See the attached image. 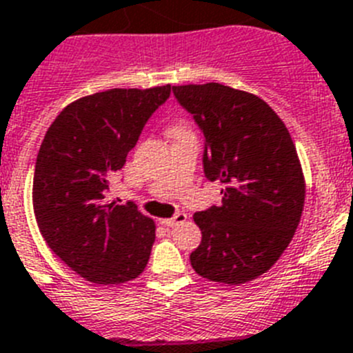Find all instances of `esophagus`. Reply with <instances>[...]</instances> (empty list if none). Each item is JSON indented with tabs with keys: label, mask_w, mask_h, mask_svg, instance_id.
<instances>
[{
	"label": "esophagus",
	"mask_w": 353,
	"mask_h": 353,
	"mask_svg": "<svg viewBox=\"0 0 353 353\" xmlns=\"http://www.w3.org/2000/svg\"><path fill=\"white\" fill-rule=\"evenodd\" d=\"M186 220H188V216L184 214V212H177V214H174L172 218H165V220H160V223L163 225V227H177V225L184 223Z\"/></svg>",
	"instance_id": "obj_1"
}]
</instances>
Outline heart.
<instances>
[{
    "label": "heart",
    "mask_w": 353,
    "mask_h": 353,
    "mask_svg": "<svg viewBox=\"0 0 353 353\" xmlns=\"http://www.w3.org/2000/svg\"><path fill=\"white\" fill-rule=\"evenodd\" d=\"M181 132H186V130H184V128H181V126H176V128L172 130V133H181Z\"/></svg>",
    "instance_id": "heart-1"
}]
</instances>
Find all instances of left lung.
Masks as SVG:
<instances>
[{
	"label": "left lung",
	"mask_w": 353,
	"mask_h": 353,
	"mask_svg": "<svg viewBox=\"0 0 353 353\" xmlns=\"http://www.w3.org/2000/svg\"><path fill=\"white\" fill-rule=\"evenodd\" d=\"M204 133L202 165L223 183L221 204L193 214L196 274L225 285L259 278L287 250L304 208V177L287 126L262 100L228 85H172Z\"/></svg>",
	"instance_id": "obj_1"
}]
</instances>
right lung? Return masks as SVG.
Segmentation results:
<instances>
[{"mask_svg": "<svg viewBox=\"0 0 353 353\" xmlns=\"http://www.w3.org/2000/svg\"><path fill=\"white\" fill-rule=\"evenodd\" d=\"M169 97V84L90 94L65 107L43 137L33 176L38 228L88 281L125 283L148 265L154 221L133 202L117 205L109 190L148 119Z\"/></svg>", "mask_w": 353, "mask_h": 353, "instance_id": "right-lung-1", "label": "right lung"}]
</instances>
